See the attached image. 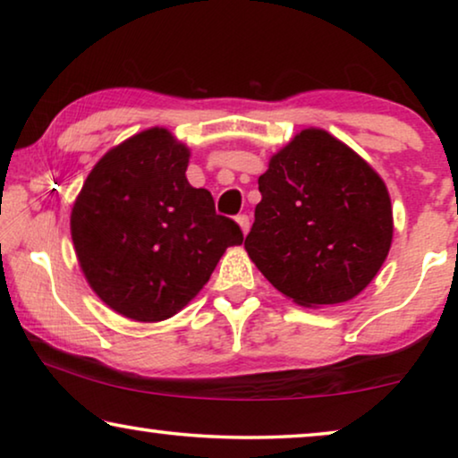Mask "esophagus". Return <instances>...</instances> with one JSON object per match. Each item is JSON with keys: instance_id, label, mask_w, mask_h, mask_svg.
I'll use <instances>...</instances> for the list:
<instances>
[{"instance_id": "esophagus-1", "label": "esophagus", "mask_w": 458, "mask_h": 458, "mask_svg": "<svg viewBox=\"0 0 458 458\" xmlns=\"http://www.w3.org/2000/svg\"><path fill=\"white\" fill-rule=\"evenodd\" d=\"M237 225H240V227H242L243 235H248V231H250V216L248 215H240V216H237Z\"/></svg>"}]
</instances>
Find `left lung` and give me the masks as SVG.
Wrapping results in <instances>:
<instances>
[{"mask_svg": "<svg viewBox=\"0 0 458 458\" xmlns=\"http://www.w3.org/2000/svg\"><path fill=\"white\" fill-rule=\"evenodd\" d=\"M246 252L300 306L348 302L371 284L392 246L384 179L346 143L304 129L268 160Z\"/></svg>", "mask_w": 458, "mask_h": 458, "instance_id": "8db88e82", "label": "left lung"}]
</instances>
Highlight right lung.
I'll return each instance as SVG.
<instances>
[{
    "instance_id": "right-lung-1",
    "label": "right lung",
    "mask_w": 458,
    "mask_h": 458,
    "mask_svg": "<svg viewBox=\"0 0 458 458\" xmlns=\"http://www.w3.org/2000/svg\"><path fill=\"white\" fill-rule=\"evenodd\" d=\"M190 149L152 127L106 152L77 196L71 235L91 290L118 315L156 323L206 285L240 225L185 177Z\"/></svg>"
}]
</instances>
